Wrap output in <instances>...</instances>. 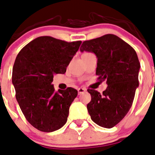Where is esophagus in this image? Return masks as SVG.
Masks as SVG:
<instances>
[{"label":"esophagus","mask_w":155,"mask_h":155,"mask_svg":"<svg viewBox=\"0 0 155 155\" xmlns=\"http://www.w3.org/2000/svg\"><path fill=\"white\" fill-rule=\"evenodd\" d=\"M86 92V89H84V88H79V89H78V93H79V95H81V94L84 93Z\"/></svg>","instance_id":"esophagus-1"}]
</instances>
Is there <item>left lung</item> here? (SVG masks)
Segmentation results:
<instances>
[{
    "label": "left lung",
    "mask_w": 155,
    "mask_h": 155,
    "mask_svg": "<svg viewBox=\"0 0 155 155\" xmlns=\"http://www.w3.org/2000/svg\"><path fill=\"white\" fill-rule=\"evenodd\" d=\"M80 51L92 52L98 58L96 75L108 85L102 94L88 89L91 102L87 109L95 123L111 128L119 123L132 105L139 85L140 63L135 50L114 34H106L82 43Z\"/></svg>",
    "instance_id": "1"
}]
</instances>
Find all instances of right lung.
Instances as JSON below:
<instances>
[{"label": "right lung", "mask_w": 155, "mask_h": 155, "mask_svg": "<svg viewBox=\"0 0 155 155\" xmlns=\"http://www.w3.org/2000/svg\"><path fill=\"white\" fill-rule=\"evenodd\" d=\"M81 43L43 36L26 45L16 57L12 73L16 99L26 119L39 131H56L67 121L78 92L71 87L55 92L52 82L55 74L66 73Z\"/></svg>", "instance_id": "obj_1"}]
</instances>
